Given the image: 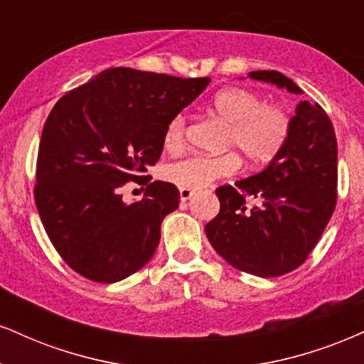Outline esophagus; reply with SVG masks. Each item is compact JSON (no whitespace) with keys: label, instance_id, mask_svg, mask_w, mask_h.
I'll list each match as a JSON object with an SVG mask.
<instances>
[{"label":"esophagus","instance_id":"34e87169","mask_svg":"<svg viewBox=\"0 0 364 364\" xmlns=\"http://www.w3.org/2000/svg\"><path fill=\"white\" fill-rule=\"evenodd\" d=\"M193 195L195 190H190V188H179V198H181V201H188Z\"/></svg>","mask_w":364,"mask_h":364}]
</instances>
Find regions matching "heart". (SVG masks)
<instances>
[{"label": "heart", "mask_w": 364, "mask_h": 364, "mask_svg": "<svg viewBox=\"0 0 364 364\" xmlns=\"http://www.w3.org/2000/svg\"><path fill=\"white\" fill-rule=\"evenodd\" d=\"M212 108L225 124V147H234L251 164H264L282 151L290 134V117L277 105H264V100L244 87H225L212 100ZM185 144V117L169 122L164 132V146L178 151ZM240 159L235 152L224 156L193 154L166 168L169 181L181 188L201 190L218 178L229 176L239 169Z\"/></svg>", "instance_id": "b5f03b06"}]
</instances>
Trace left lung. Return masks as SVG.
I'll return each instance as SVG.
<instances>
[{
  "mask_svg": "<svg viewBox=\"0 0 364 364\" xmlns=\"http://www.w3.org/2000/svg\"><path fill=\"white\" fill-rule=\"evenodd\" d=\"M254 81L304 95L278 71H252ZM337 140L327 113L300 102L290 134L261 173L217 188L220 212L205 225L212 247L229 264L261 278L290 273L307 259L336 207ZM251 196L258 203L245 207Z\"/></svg>",
  "mask_w": 364,
  "mask_h": 364,
  "instance_id": "obj_1",
  "label": "left lung"
}]
</instances>
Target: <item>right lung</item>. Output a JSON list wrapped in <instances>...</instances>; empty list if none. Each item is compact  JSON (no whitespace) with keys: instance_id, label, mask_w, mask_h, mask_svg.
Listing matches in <instances>:
<instances>
[{"instance_id":"1","label":"right lung","mask_w":364,"mask_h":364,"mask_svg":"<svg viewBox=\"0 0 364 364\" xmlns=\"http://www.w3.org/2000/svg\"><path fill=\"white\" fill-rule=\"evenodd\" d=\"M210 77L112 68L64 95L47 117L37 159L35 205L55 251L91 282H120L154 256L161 224L179 205L171 183L147 185L127 205L120 188L147 179L166 127Z\"/></svg>"}]
</instances>
